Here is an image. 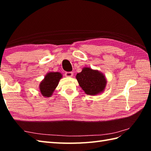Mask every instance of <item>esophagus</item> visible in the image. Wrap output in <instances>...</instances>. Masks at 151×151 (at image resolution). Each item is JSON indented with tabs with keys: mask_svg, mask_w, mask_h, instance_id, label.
<instances>
[{
	"mask_svg": "<svg viewBox=\"0 0 151 151\" xmlns=\"http://www.w3.org/2000/svg\"><path fill=\"white\" fill-rule=\"evenodd\" d=\"M65 75L66 77H72L73 75V72H66Z\"/></svg>",
	"mask_w": 151,
	"mask_h": 151,
	"instance_id": "1",
	"label": "esophagus"
}]
</instances>
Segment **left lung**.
<instances>
[{"label": "left lung", "mask_w": 151, "mask_h": 151, "mask_svg": "<svg viewBox=\"0 0 151 151\" xmlns=\"http://www.w3.org/2000/svg\"><path fill=\"white\" fill-rule=\"evenodd\" d=\"M79 86L85 93L95 96L104 91L107 81L102 73L91 67H85L76 76Z\"/></svg>", "instance_id": "8db88e82"}]
</instances>
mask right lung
Here are the masks:
<instances>
[{"label":"right lung","instance_id":"obj_1","mask_svg":"<svg viewBox=\"0 0 151 151\" xmlns=\"http://www.w3.org/2000/svg\"><path fill=\"white\" fill-rule=\"evenodd\" d=\"M62 78V74L59 72H49L47 73L39 86L41 95L44 97H51Z\"/></svg>","mask_w":151,"mask_h":151}]
</instances>
